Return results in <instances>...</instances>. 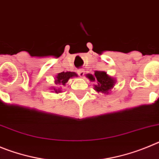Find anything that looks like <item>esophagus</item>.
I'll return each instance as SVG.
<instances>
[{"label":"esophagus","mask_w":159,"mask_h":159,"mask_svg":"<svg viewBox=\"0 0 159 159\" xmlns=\"http://www.w3.org/2000/svg\"><path fill=\"white\" fill-rule=\"evenodd\" d=\"M78 74L80 77H81V78H82V77H84L85 71L83 70H78Z\"/></svg>","instance_id":"34e87169"}]
</instances>
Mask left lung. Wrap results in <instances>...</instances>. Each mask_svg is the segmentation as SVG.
Returning a JSON list of instances; mask_svg holds the SVG:
<instances>
[{
	"label": "left lung",
	"instance_id": "8db88e82",
	"mask_svg": "<svg viewBox=\"0 0 159 159\" xmlns=\"http://www.w3.org/2000/svg\"><path fill=\"white\" fill-rule=\"evenodd\" d=\"M86 77L91 81H97V85H94V90L106 95L111 92L116 82L115 78L109 76L104 71H95L94 75L88 74Z\"/></svg>",
	"mask_w": 159,
	"mask_h": 159
}]
</instances>
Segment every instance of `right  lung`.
Wrapping results in <instances>:
<instances>
[{
    "label": "right lung",
    "instance_id": "add662e5",
    "mask_svg": "<svg viewBox=\"0 0 159 159\" xmlns=\"http://www.w3.org/2000/svg\"><path fill=\"white\" fill-rule=\"evenodd\" d=\"M74 77H78V74L75 72H62V73H58L55 76V85H60L61 88L57 89L56 87H52L51 89H53V92H55L56 93H58L62 92V86H65L66 85V83L68 82L70 78H74Z\"/></svg>",
    "mask_w": 159,
    "mask_h": 159
}]
</instances>
